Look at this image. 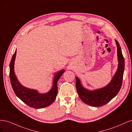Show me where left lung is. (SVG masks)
<instances>
[{"mask_svg":"<svg viewBox=\"0 0 132 132\" xmlns=\"http://www.w3.org/2000/svg\"><path fill=\"white\" fill-rule=\"evenodd\" d=\"M115 41L117 47L118 65L116 73L109 84L103 88L90 91L84 88L80 79L76 77V88L79 96L87 105L94 107L105 105L114 98L121 89L125 70V59L118 42L116 39Z\"/></svg>","mask_w":132,"mask_h":132,"instance_id":"8db88e82","label":"left lung"}]
</instances>
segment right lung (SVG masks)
I'll use <instances>...</instances> for the list:
<instances>
[{
  "label": "right lung",
  "instance_id": "1",
  "mask_svg": "<svg viewBox=\"0 0 132 132\" xmlns=\"http://www.w3.org/2000/svg\"><path fill=\"white\" fill-rule=\"evenodd\" d=\"M16 54V51H15L11 60L9 73L11 84L16 95L26 105L34 109H42L51 105L54 101L58 93L57 82L64 70H61L54 76L53 86L50 91L46 94L38 93L37 90L27 88L19 82L14 72Z\"/></svg>",
  "mask_w": 132,
  "mask_h": 132
}]
</instances>
